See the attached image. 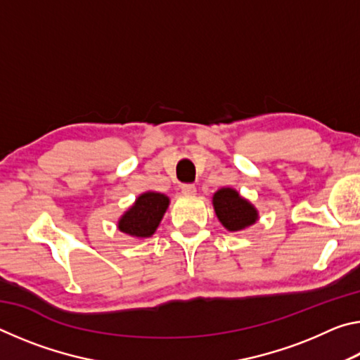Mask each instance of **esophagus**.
I'll return each instance as SVG.
<instances>
[{"mask_svg":"<svg viewBox=\"0 0 360 360\" xmlns=\"http://www.w3.org/2000/svg\"><path fill=\"white\" fill-rule=\"evenodd\" d=\"M181 192L184 195H195V192H197V187H195L193 184H184V186H181Z\"/></svg>","mask_w":360,"mask_h":360,"instance_id":"34e87169","label":"esophagus"}]
</instances>
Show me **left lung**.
I'll return each mask as SVG.
<instances>
[{
    "mask_svg": "<svg viewBox=\"0 0 360 360\" xmlns=\"http://www.w3.org/2000/svg\"><path fill=\"white\" fill-rule=\"evenodd\" d=\"M212 208H214L219 222L229 231L246 230L259 221L257 208L231 187H222L214 192Z\"/></svg>",
    "mask_w": 360,
    "mask_h": 360,
    "instance_id": "1",
    "label": "left lung"
}]
</instances>
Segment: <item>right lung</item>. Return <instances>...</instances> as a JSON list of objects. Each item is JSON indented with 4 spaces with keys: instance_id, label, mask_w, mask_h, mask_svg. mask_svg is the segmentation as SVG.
<instances>
[{
    "instance_id": "1",
    "label": "right lung",
    "mask_w": 360,
    "mask_h": 360,
    "mask_svg": "<svg viewBox=\"0 0 360 360\" xmlns=\"http://www.w3.org/2000/svg\"><path fill=\"white\" fill-rule=\"evenodd\" d=\"M169 206V197L148 191L138 195L124 214L119 217L117 229L133 240H146L155 233Z\"/></svg>"
}]
</instances>
